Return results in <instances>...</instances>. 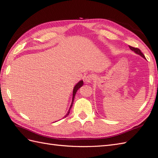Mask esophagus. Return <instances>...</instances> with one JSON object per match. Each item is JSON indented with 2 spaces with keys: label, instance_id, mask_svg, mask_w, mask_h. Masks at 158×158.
Masks as SVG:
<instances>
[{
  "label": "esophagus",
  "instance_id": "obj_1",
  "mask_svg": "<svg viewBox=\"0 0 158 158\" xmlns=\"http://www.w3.org/2000/svg\"><path fill=\"white\" fill-rule=\"evenodd\" d=\"M94 79V76L91 74H89L85 77V83H89L92 81V80Z\"/></svg>",
  "mask_w": 158,
  "mask_h": 158
}]
</instances>
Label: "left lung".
Here are the masks:
<instances>
[{
    "label": "left lung",
    "instance_id": "obj_1",
    "mask_svg": "<svg viewBox=\"0 0 158 158\" xmlns=\"http://www.w3.org/2000/svg\"><path fill=\"white\" fill-rule=\"evenodd\" d=\"M129 47L130 48V49H131V51H134V52H135V53H137V54L139 55L140 56H142V57H143L144 59H145V57L144 55L142 53V52H141V51H140V49H139L138 48H135V47H131V46H129Z\"/></svg>",
    "mask_w": 158,
    "mask_h": 158
}]
</instances>
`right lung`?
<instances>
[{"instance_id": "add662e5", "label": "right lung", "mask_w": 158, "mask_h": 158, "mask_svg": "<svg viewBox=\"0 0 158 158\" xmlns=\"http://www.w3.org/2000/svg\"><path fill=\"white\" fill-rule=\"evenodd\" d=\"M83 81H80L79 82H78L77 83V84L74 87V89H73V98H72V102H71V106H70V108H69V111H68V112H67V115L64 117V118H66V117L69 115V114L70 113V110H71V108L72 107V106H73V101H74V99H75V94H76V92L77 91V90L79 89L80 88V87H81L82 86H83Z\"/></svg>"}]
</instances>
